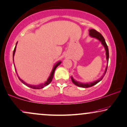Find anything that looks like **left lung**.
I'll return each instance as SVG.
<instances>
[{
  "instance_id": "1",
  "label": "left lung",
  "mask_w": 127,
  "mask_h": 127,
  "mask_svg": "<svg viewBox=\"0 0 127 127\" xmlns=\"http://www.w3.org/2000/svg\"><path fill=\"white\" fill-rule=\"evenodd\" d=\"M89 35H90L91 37H92V38L97 39L99 40V41H100V42L102 44V45L104 46V48L106 50V59H107V63H108V62H109V49H108V46H107V44H106V43L105 39H104L103 36H102V34H101L100 33H99V32L96 31L95 30L91 29V30H89ZM107 65L106 66L105 71H104L103 75L102 76V77H101L100 79H97V81H94V82H91V83L84 84V83H81V82H78V81H75V79L73 78V77H72V76H71V79L72 83H74L75 85L78 86V87H81V88H89V87H92V86H94L95 85H96V84H97L98 82H99L101 80H102V79H103V78L104 77V76L105 75V74L106 73V71H107Z\"/></svg>"
}]
</instances>
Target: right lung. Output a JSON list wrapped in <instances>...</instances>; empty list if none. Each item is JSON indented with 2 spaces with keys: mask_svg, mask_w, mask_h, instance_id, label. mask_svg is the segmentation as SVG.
Listing matches in <instances>:
<instances>
[{
  "mask_svg": "<svg viewBox=\"0 0 127 127\" xmlns=\"http://www.w3.org/2000/svg\"><path fill=\"white\" fill-rule=\"evenodd\" d=\"M17 42L16 45V46H15V48L14 49V51H13V60H14V54H15V52H16V46H17ZM61 62H57L56 64L54 65L53 67V70H52L51 73H50V75L49 76V77L48 78V80H47L46 82H45V83H43V84H39V85H30V84H27L26 82H25L23 80H22V79L18 77V74H17V76L18 77V79H20V81H21V82H22V83H23L24 85H25L26 86H27V87L31 88H32V89H42L43 88H44L45 87H46V86L48 85L49 84L50 82H52V79L53 78V76H54V73H55V70L56 68H57V66H59V65L61 63ZM15 70L16 71V67H15ZM16 73L17 74V71H16Z\"/></svg>",
  "mask_w": 127,
  "mask_h": 127,
  "instance_id": "obj_1",
  "label": "right lung"
}]
</instances>
